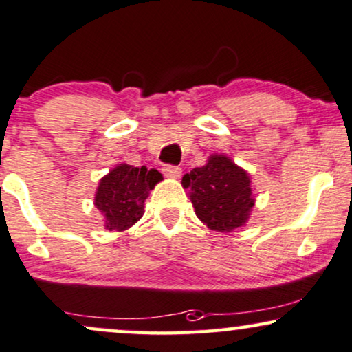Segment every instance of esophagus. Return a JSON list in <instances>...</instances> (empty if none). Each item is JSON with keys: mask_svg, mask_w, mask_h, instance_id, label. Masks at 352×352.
<instances>
[{"mask_svg": "<svg viewBox=\"0 0 352 352\" xmlns=\"http://www.w3.org/2000/svg\"><path fill=\"white\" fill-rule=\"evenodd\" d=\"M162 172H164V175L168 177V179H179V177L182 175V168L179 166H170V164L164 166Z\"/></svg>", "mask_w": 352, "mask_h": 352, "instance_id": "esophagus-1", "label": "esophagus"}]
</instances>
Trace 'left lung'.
<instances>
[{
	"instance_id": "obj_1",
	"label": "left lung",
	"mask_w": 352,
	"mask_h": 352,
	"mask_svg": "<svg viewBox=\"0 0 352 352\" xmlns=\"http://www.w3.org/2000/svg\"><path fill=\"white\" fill-rule=\"evenodd\" d=\"M248 173L225 156H210L203 167L185 173L182 185L190 188L196 215L210 230L232 232L241 227L254 206Z\"/></svg>"
}]
</instances>
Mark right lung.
I'll return each mask as SVG.
<instances>
[{
  "label": "right lung",
  "instance_id": "1",
  "mask_svg": "<svg viewBox=\"0 0 352 352\" xmlns=\"http://www.w3.org/2000/svg\"><path fill=\"white\" fill-rule=\"evenodd\" d=\"M162 180L161 172L120 164L107 173L98 186L95 204L106 219L107 230H127L143 215L149 191Z\"/></svg>",
  "mask_w": 352,
  "mask_h": 352
}]
</instances>
